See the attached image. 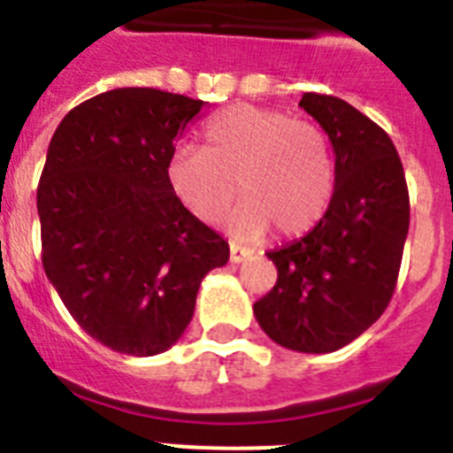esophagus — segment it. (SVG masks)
<instances>
[{
  "label": "esophagus",
  "mask_w": 453,
  "mask_h": 453,
  "mask_svg": "<svg viewBox=\"0 0 453 453\" xmlns=\"http://www.w3.org/2000/svg\"><path fill=\"white\" fill-rule=\"evenodd\" d=\"M250 256H251L250 250H245V247H240V245H235V242H231V247H229V261L231 263H242L245 258H250Z\"/></svg>",
  "instance_id": "1"
}]
</instances>
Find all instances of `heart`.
<instances>
[{"mask_svg": "<svg viewBox=\"0 0 453 453\" xmlns=\"http://www.w3.org/2000/svg\"><path fill=\"white\" fill-rule=\"evenodd\" d=\"M167 186L188 213L218 224L245 199L231 229L240 238L308 234L335 188L331 142L318 124L265 106L224 108L203 129L202 150L183 145L167 161Z\"/></svg>", "mask_w": 453, "mask_h": 453, "instance_id": "heart-1", "label": "heart"}]
</instances>
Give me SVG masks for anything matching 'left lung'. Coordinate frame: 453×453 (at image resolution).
Returning <instances> with one entry per match:
<instances>
[{
  "mask_svg": "<svg viewBox=\"0 0 453 453\" xmlns=\"http://www.w3.org/2000/svg\"><path fill=\"white\" fill-rule=\"evenodd\" d=\"M299 106L334 145V197L303 238L267 254L279 276L254 315L276 345L329 354L370 329L390 303L411 202L397 150L379 124L331 95L306 92Z\"/></svg>",
  "mask_w": 453,
  "mask_h": 453,
  "instance_id": "obj_1",
  "label": "left lung"
}]
</instances>
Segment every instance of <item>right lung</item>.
Here are the masks:
<instances>
[{
    "mask_svg": "<svg viewBox=\"0 0 453 453\" xmlns=\"http://www.w3.org/2000/svg\"><path fill=\"white\" fill-rule=\"evenodd\" d=\"M202 99L115 88L63 118L38 183L42 267L70 315L108 349H170L195 313L202 279L229 242L167 186L174 142Z\"/></svg>",
    "mask_w": 453,
    "mask_h": 453,
    "instance_id": "obj_1",
    "label": "right lung"
}]
</instances>
